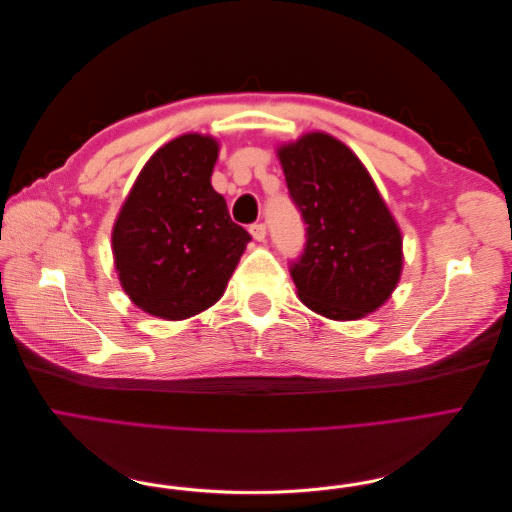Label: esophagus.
<instances>
[{"instance_id":"1","label":"esophagus","mask_w":512,"mask_h":512,"mask_svg":"<svg viewBox=\"0 0 512 512\" xmlns=\"http://www.w3.org/2000/svg\"><path fill=\"white\" fill-rule=\"evenodd\" d=\"M250 232H252V237H254L256 241H265V237H267V226H265V224H252V226H250Z\"/></svg>"}]
</instances>
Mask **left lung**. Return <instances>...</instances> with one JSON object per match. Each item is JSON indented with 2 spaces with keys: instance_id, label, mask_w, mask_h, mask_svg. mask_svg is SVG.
<instances>
[{
  "instance_id": "obj_1",
  "label": "left lung",
  "mask_w": 512,
  "mask_h": 512,
  "mask_svg": "<svg viewBox=\"0 0 512 512\" xmlns=\"http://www.w3.org/2000/svg\"><path fill=\"white\" fill-rule=\"evenodd\" d=\"M288 194L305 222L290 262L299 299L331 320L363 318L391 297L404 254L389 207L354 153L324 132L277 149Z\"/></svg>"
}]
</instances>
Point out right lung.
<instances>
[{"label": "right lung", "mask_w": 512, "mask_h": 512, "mask_svg": "<svg viewBox=\"0 0 512 512\" xmlns=\"http://www.w3.org/2000/svg\"><path fill=\"white\" fill-rule=\"evenodd\" d=\"M218 141L183 134L143 166L113 228L119 282L143 312L183 320L211 307L252 241L213 190Z\"/></svg>", "instance_id": "1"}]
</instances>
